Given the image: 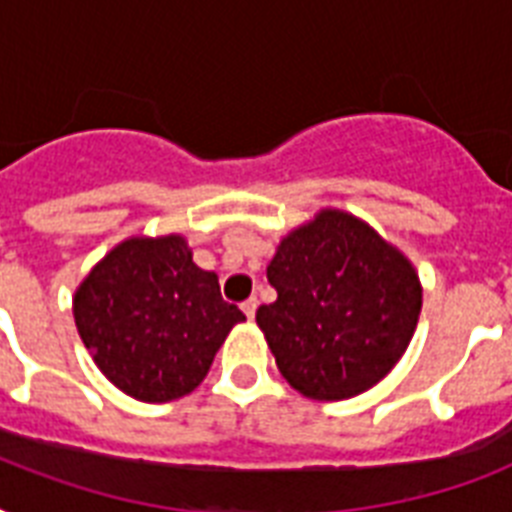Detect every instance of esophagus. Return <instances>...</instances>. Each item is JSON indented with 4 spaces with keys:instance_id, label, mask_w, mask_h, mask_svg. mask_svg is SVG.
Instances as JSON below:
<instances>
[{
    "instance_id": "34e87169",
    "label": "esophagus",
    "mask_w": 512,
    "mask_h": 512,
    "mask_svg": "<svg viewBox=\"0 0 512 512\" xmlns=\"http://www.w3.org/2000/svg\"><path fill=\"white\" fill-rule=\"evenodd\" d=\"M241 311H244V316H247V319H255L257 297H249V300H244V303H241Z\"/></svg>"
}]
</instances>
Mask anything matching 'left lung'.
<instances>
[{
	"label": "left lung",
	"instance_id": "8db88e82",
	"mask_svg": "<svg viewBox=\"0 0 512 512\" xmlns=\"http://www.w3.org/2000/svg\"><path fill=\"white\" fill-rule=\"evenodd\" d=\"M257 327L284 380L313 401L364 393L398 364L422 311L412 260L345 209H319L268 263Z\"/></svg>",
	"mask_w": 512,
	"mask_h": 512
}]
</instances>
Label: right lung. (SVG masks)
<instances>
[{
    "label": "right lung",
    "mask_w": 512,
    "mask_h": 512,
    "mask_svg": "<svg viewBox=\"0 0 512 512\" xmlns=\"http://www.w3.org/2000/svg\"><path fill=\"white\" fill-rule=\"evenodd\" d=\"M74 321L98 369L127 396L167 404L207 377L244 313L225 303L180 233L130 236L74 292Z\"/></svg>",
    "instance_id": "obj_1"
}]
</instances>
